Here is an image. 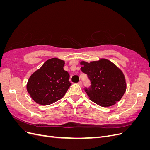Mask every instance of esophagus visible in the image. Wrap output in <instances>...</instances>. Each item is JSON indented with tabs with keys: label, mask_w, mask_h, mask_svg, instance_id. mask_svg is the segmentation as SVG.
I'll return each instance as SVG.
<instances>
[{
	"label": "esophagus",
	"mask_w": 150,
	"mask_h": 150,
	"mask_svg": "<svg viewBox=\"0 0 150 150\" xmlns=\"http://www.w3.org/2000/svg\"><path fill=\"white\" fill-rule=\"evenodd\" d=\"M80 86H83V83L81 82V81H79V82L78 83Z\"/></svg>",
	"instance_id": "obj_1"
}]
</instances>
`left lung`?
<instances>
[{"label": "left lung", "mask_w": 150, "mask_h": 150, "mask_svg": "<svg viewBox=\"0 0 150 150\" xmlns=\"http://www.w3.org/2000/svg\"><path fill=\"white\" fill-rule=\"evenodd\" d=\"M81 69L88 75L91 85L85 88L89 99L102 107L114 105L123 96L126 83L124 74L106 59L87 62L81 61Z\"/></svg>", "instance_id": "1"}]
</instances>
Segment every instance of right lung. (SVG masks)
<instances>
[{
  "label": "right lung",
  "instance_id": "1",
  "mask_svg": "<svg viewBox=\"0 0 150 150\" xmlns=\"http://www.w3.org/2000/svg\"><path fill=\"white\" fill-rule=\"evenodd\" d=\"M64 64L59 59H50L30 76L27 90L35 103L46 106L64 96L71 85L69 73L63 69Z\"/></svg>",
  "mask_w": 150,
  "mask_h": 150
}]
</instances>
